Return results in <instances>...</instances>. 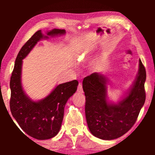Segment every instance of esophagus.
Listing matches in <instances>:
<instances>
[{"instance_id": "obj_1", "label": "esophagus", "mask_w": 155, "mask_h": 155, "mask_svg": "<svg viewBox=\"0 0 155 155\" xmlns=\"http://www.w3.org/2000/svg\"><path fill=\"white\" fill-rule=\"evenodd\" d=\"M77 91H78V92L79 93V94L83 93L82 84H81V83H79V84H78V88H77Z\"/></svg>"}]
</instances>
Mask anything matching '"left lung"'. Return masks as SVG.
Masks as SVG:
<instances>
[{
	"mask_svg": "<svg viewBox=\"0 0 155 155\" xmlns=\"http://www.w3.org/2000/svg\"><path fill=\"white\" fill-rule=\"evenodd\" d=\"M146 69L139 60V70L129 90L117 103L109 101L108 78L99 72L84 78L85 116L94 136L104 140H115L127 133L137 120L146 100Z\"/></svg>",
	"mask_w": 155,
	"mask_h": 155,
	"instance_id": "8db88e82",
	"label": "left lung"
}]
</instances>
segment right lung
Masks as SVG:
<instances>
[{"label": "right lung", "mask_w": 155, "mask_h": 155, "mask_svg": "<svg viewBox=\"0 0 155 155\" xmlns=\"http://www.w3.org/2000/svg\"><path fill=\"white\" fill-rule=\"evenodd\" d=\"M65 34L64 29L54 28L46 35L38 31L22 47L15 59L10 89V110L20 128L37 140H48L57 135L64 118V107L68 100L77 90L78 82L74 80L59 84L45 98L38 101L30 98L22 85V60L42 39Z\"/></svg>", "instance_id": "right-lung-1"}]
</instances>
